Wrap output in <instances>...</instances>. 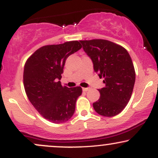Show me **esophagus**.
<instances>
[{
    "label": "esophagus",
    "instance_id": "34e87169",
    "mask_svg": "<svg viewBox=\"0 0 158 158\" xmlns=\"http://www.w3.org/2000/svg\"><path fill=\"white\" fill-rule=\"evenodd\" d=\"M90 90L89 88H82V90H83V91H85V92L88 91V90Z\"/></svg>",
    "mask_w": 158,
    "mask_h": 158
}]
</instances>
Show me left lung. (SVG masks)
<instances>
[{
  "mask_svg": "<svg viewBox=\"0 0 158 158\" xmlns=\"http://www.w3.org/2000/svg\"><path fill=\"white\" fill-rule=\"evenodd\" d=\"M94 63V71L104 78V88L98 90L100 97L93 106L104 117H114L126 108L131 99L135 82L131 58L121 45L105 39L80 41Z\"/></svg>",
  "mask_w": 158,
  "mask_h": 158,
  "instance_id": "obj_1",
  "label": "left lung"
}]
</instances>
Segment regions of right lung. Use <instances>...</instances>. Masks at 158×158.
I'll use <instances>...</instances> for the list:
<instances>
[{"mask_svg":"<svg viewBox=\"0 0 158 158\" xmlns=\"http://www.w3.org/2000/svg\"><path fill=\"white\" fill-rule=\"evenodd\" d=\"M78 41L45 45L27 59L23 69V86L30 102L47 120L62 123L73 115L81 87L62 86L61 73L67 58L81 48Z\"/></svg>","mask_w":158,"mask_h":158,"instance_id":"1","label":"right lung"}]
</instances>
